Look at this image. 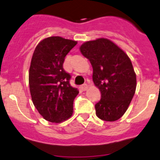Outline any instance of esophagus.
I'll use <instances>...</instances> for the list:
<instances>
[{"label":"esophagus","mask_w":160,"mask_h":160,"mask_svg":"<svg viewBox=\"0 0 160 160\" xmlns=\"http://www.w3.org/2000/svg\"><path fill=\"white\" fill-rule=\"evenodd\" d=\"M88 85L87 84H84L80 86V88H81L83 91H86V90L88 89Z\"/></svg>","instance_id":"1"}]
</instances>
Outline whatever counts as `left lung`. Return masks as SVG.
I'll list each match as a JSON object with an SVG mask.
<instances>
[{
  "mask_svg": "<svg viewBox=\"0 0 160 160\" xmlns=\"http://www.w3.org/2000/svg\"><path fill=\"white\" fill-rule=\"evenodd\" d=\"M81 54L91 63L94 84L101 98L95 105L100 119L114 122L123 116L135 93L136 74L128 55L107 38L85 42Z\"/></svg>",
  "mask_w": 160,
  "mask_h": 160,
  "instance_id": "left-lung-1",
  "label": "left lung"
}]
</instances>
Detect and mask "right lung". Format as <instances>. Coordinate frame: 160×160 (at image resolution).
Here are the masks:
<instances>
[{"instance_id":"obj_1","label":"right lung","mask_w":160,"mask_h":160,"mask_svg":"<svg viewBox=\"0 0 160 160\" xmlns=\"http://www.w3.org/2000/svg\"><path fill=\"white\" fill-rule=\"evenodd\" d=\"M77 42L59 36L44 38L34 51L29 71L33 104L48 122L60 123L73 113L77 88L69 83L71 76L63 68L65 56Z\"/></svg>"}]
</instances>
